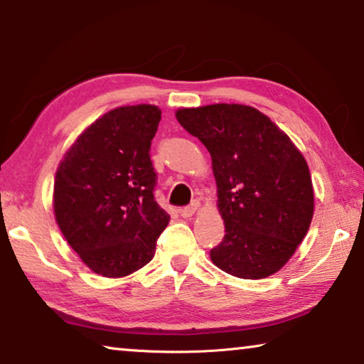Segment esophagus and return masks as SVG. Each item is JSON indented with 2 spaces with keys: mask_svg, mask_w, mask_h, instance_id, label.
Instances as JSON below:
<instances>
[{
  "mask_svg": "<svg viewBox=\"0 0 364 364\" xmlns=\"http://www.w3.org/2000/svg\"><path fill=\"white\" fill-rule=\"evenodd\" d=\"M197 207H199V202H193V204L183 207L181 210H180L181 217H183V218H191V217H193V215L197 212Z\"/></svg>",
  "mask_w": 364,
  "mask_h": 364,
  "instance_id": "1",
  "label": "esophagus"
}]
</instances>
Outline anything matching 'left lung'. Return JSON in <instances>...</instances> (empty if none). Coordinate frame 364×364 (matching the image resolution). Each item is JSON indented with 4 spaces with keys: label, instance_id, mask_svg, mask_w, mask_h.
I'll return each mask as SVG.
<instances>
[{
    "label": "left lung",
    "instance_id": "1",
    "mask_svg": "<svg viewBox=\"0 0 364 364\" xmlns=\"http://www.w3.org/2000/svg\"><path fill=\"white\" fill-rule=\"evenodd\" d=\"M180 125L212 157L225 237L212 262L242 279L276 273L304 241L313 218L305 159L260 110L241 104L180 109Z\"/></svg>",
    "mask_w": 364,
    "mask_h": 364
}]
</instances>
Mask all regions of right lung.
<instances>
[{
  "mask_svg": "<svg viewBox=\"0 0 364 364\" xmlns=\"http://www.w3.org/2000/svg\"><path fill=\"white\" fill-rule=\"evenodd\" d=\"M160 114L151 104L110 110L80 134L58 168V225L86 267L106 278L149 263L170 221L154 197L151 141Z\"/></svg>",
  "mask_w": 364,
  "mask_h": 364,
  "instance_id": "right-lung-1",
  "label": "right lung"
}]
</instances>
